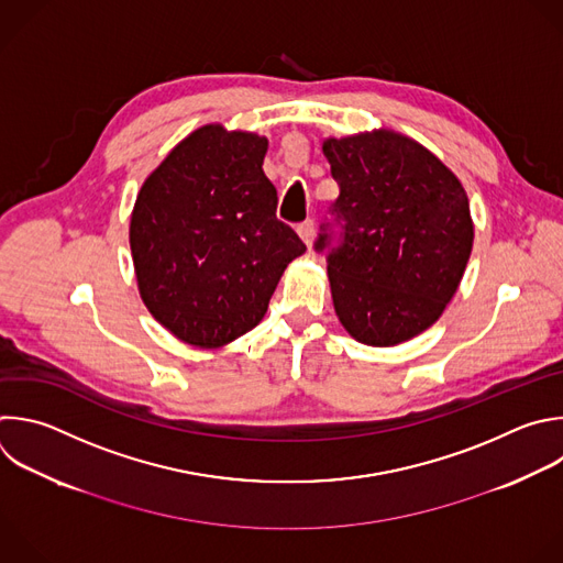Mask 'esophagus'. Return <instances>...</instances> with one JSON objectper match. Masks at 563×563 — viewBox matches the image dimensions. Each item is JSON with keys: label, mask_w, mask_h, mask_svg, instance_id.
I'll use <instances>...</instances> for the list:
<instances>
[{"label": "esophagus", "mask_w": 563, "mask_h": 563, "mask_svg": "<svg viewBox=\"0 0 563 563\" xmlns=\"http://www.w3.org/2000/svg\"><path fill=\"white\" fill-rule=\"evenodd\" d=\"M298 234H300V239L305 241V245H307V247H311V243H313V234H316V225H313V221H311V219L302 221V223L298 225Z\"/></svg>", "instance_id": "obj_1"}]
</instances>
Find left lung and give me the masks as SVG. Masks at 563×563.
<instances>
[{
    "label": "left lung",
    "instance_id": "1",
    "mask_svg": "<svg viewBox=\"0 0 563 563\" xmlns=\"http://www.w3.org/2000/svg\"><path fill=\"white\" fill-rule=\"evenodd\" d=\"M340 197L320 225L331 298L362 344L394 346L429 329L451 302L473 250L460 178L394 130L327 139Z\"/></svg>",
    "mask_w": 563,
    "mask_h": 563
}]
</instances>
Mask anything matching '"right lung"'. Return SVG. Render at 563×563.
Returning <instances> with one entry per match:
<instances>
[{
    "label": "right lung",
    "mask_w": 563,
    "mask_h": 563,
    "mask_svg": "<svg viewBox=\"0 0 563 563\" xmlns=\"http://www.w3.org/2000/svg\"><path fill=\"white\" fill-rule=\"evenodd\" d=\"M265 152V136L203 125L136 197L130 250L141 298L187 344L217 349L252 331L285 267L307 250L276 219Z\"/></svg>",
    "instance_id": "1"
}]
</instances>
